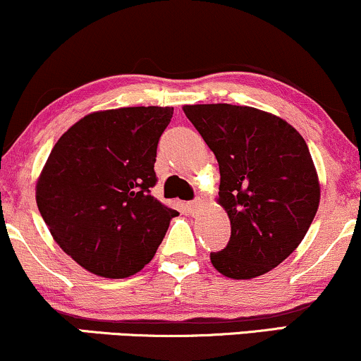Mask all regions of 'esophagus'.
<instances>
[{"label":"esophagus","mask_w":361,"mask_h":361,"mask_svg":"<svg viewBox=\"0 0 361 361\" xmlns=\"http://www.w3.org/2000/svg\"><path fill=\"white\" fill-rule=\"evenodd\" d=\"M203 205V200L202 198H195L193 202L188 203V210L192 212V214H195V212H198V208Z\"/></svg>","instance_id":"1"}]
</instances>
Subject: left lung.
<instances>
[{"label":"left lung","instance_id":"left-lung-1","mask_svg":"<svg viewBox=\"0 0 361 361\" xmlns=\"http://www.w3.org/2000/svg\"><path fill=\"white\" fill-rule=\"evenodd\" d=\"M220 168L216 203L230 240L210 260L230 279H254L279 266L305 238L321 186L306 141L279 116L247 106H183Z\"/></svg>","mask_w":361,"mask_h":361}]
</instances>
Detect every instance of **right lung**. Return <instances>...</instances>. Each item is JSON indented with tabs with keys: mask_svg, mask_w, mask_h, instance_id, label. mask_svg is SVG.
<instances>
[{
	"mask_svg": "<svg viewBox=\"0 0 361 361\" xmlns=\"http://www.w3.org/2000/svg\"><path fill=\"white\" fill-rule=\"evenodd\" d=\"M173 107L95 111L68 128L35 186L51 237L85 271L124 279L154 257L176 210L151 195Z\"/></svg>",
	"mask_w": 361,
	"mask_h": 361,
	"instance_id": "1",
	"label": "right lung"
}]
</instances>
